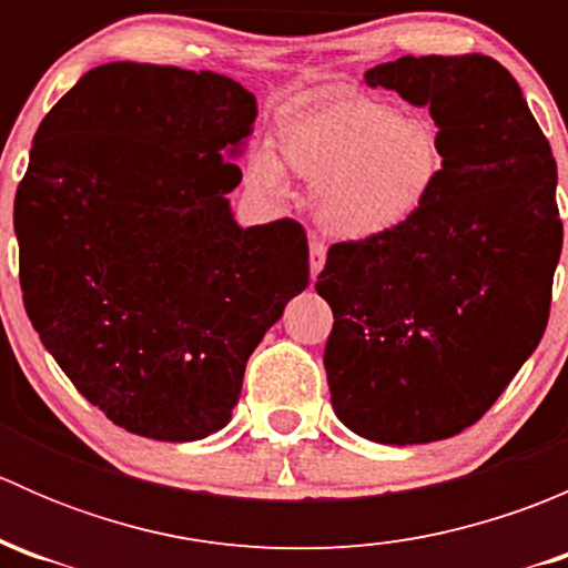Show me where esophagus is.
Here are the masks:
<instances>
[{"instance_id": "obj_1", "label": "esophagus", "mask_w": 568, "mask_h": 568, "mask_svg": "<svg viewBox=\"0 0 568 568\" xmlns=\"http://www.w3.org/2000/svg\"><path fill=\"white\" fill-rule=\"evenodd\" d=\"M326 263V244L318 242V239H313L311 242V277L316 280L321 274V268H324Z\"/></svg>"}]
</instances>
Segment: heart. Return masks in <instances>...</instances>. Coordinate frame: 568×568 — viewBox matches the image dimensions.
<instances>
[{
  "label": "heart",
  "instance_id": "b5f03b06",
  "mask_svg": "<svg viewBox=\"0 0 568 568\" xmlns=\"http://www.w3.org/2000/svg\"><path fill=\"white\" fill-rule=\"evenodd\" d=\"M277 151L283 168L318 189L324 231L352 242L404 227L443 175V142L432 120L352 90L321 93L285 118ZM250 178L261 189H280L283 173L268 153H257Z\"/></svg>",
  "mask_w": 568,
  "mask_h": 568
}]
</instances>
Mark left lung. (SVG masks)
<instances>
[{
    "mask_svg": "<svg viewBox=\"0 0 568 568\" xmlns=\"http://www.w3.org/2000/svg\"><path fill=\"white\" fill-rule=\"evenodd\" d=\"M365 82L428 106L443 175L404 227L326 252V382L359 437L437 443L489 412L547 329L564 247L558 168L491 57H400Z\"/></svg>",
    "mask_w": 568,
    "mask_h": 568,
    "instance_id": "left-lung-1",
    "label": "left lung"
}]
</instances>
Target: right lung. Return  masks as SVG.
Here are the masks:
<instances>
[{
    "label": "right lung",
    "instance_id": "1",
    "mask_svg": "<svg viewBox=\"0 0 568 568\" xmlns=\"http://www.w3.org/2000/svg\"><path fill=\"white\" fill-rule=\"evenodd\" d=\"M255 95L109 62L38 125L13 205L27 316L79 393L140 437L220 432L250 354L311 283L305 227H239L225 194Z\"/></svg>",
    "mask_w": 568,
    "mask_h": 568
}]
</instances>
